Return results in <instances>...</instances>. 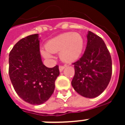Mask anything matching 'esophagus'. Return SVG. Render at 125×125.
Returning <instances> with one entry per match:
<instances>
[{"label":"esophagus","instance_id":"obj_1","mask_svg":"<svg viewBox=\"0 0 125 125\" xmlns=\"http://www.w3.org/2000/svg\"><path fill=\"white\" fill-rule=\"evenodd\" d=\"M64 68L65 66H63V65H60V66H59V70H60V72H62V71L64 69Z\"/></svg>","mask_w":125,"mask_h":125}]
</instances>
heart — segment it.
I'll return each instance as SVG.
<instances>
[{
    "label": "heart",
    "instance_id": "1",
    "mask_svg": "<svg viewBox=\"0 0 125 125\" xmlns=\"http://www.w3.org/2000/svg\"><path fill=\"white\" fill-rule=\"evenodd\" d=\"M47 51H42L45 58L52 57L51 54L60 52V57L64 62H71L80 56L83 48V40L76 32H66L49 40L45 45Z\"/></svg>",
    "mask_w": 125,
    "mask_h": 125
}]
</instances>
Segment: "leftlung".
<instances>
[{"instance_id":"left-lung-1","label":"left lung","mask_w":125,"mask_h":125,"mask_svg":"<svg viewBox=\"0 0 125 125\" xmlns=\"http://www.w3.org/2000/svg\"><path fill=\"white\" fill-rule=\"evenodd\" d=\"M85 51L76 62L71 82L75 91L86 98H95L104 91L110 81L112 63L102 38L89 31Z\"/></svg>"}]
</instances>
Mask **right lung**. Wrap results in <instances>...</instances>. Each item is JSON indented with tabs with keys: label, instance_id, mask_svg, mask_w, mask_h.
Listing matches in <instances>:
<instances>
[{
	"label": "right lung",
	"instance_id": "add662e5",
	"mask_svg": "<svg viewBox=\"0 0 125 125\" xmlns=\"http://www.w3.org/2000/svg\"><path fill=\"white\" fill-rule=\"evenodd\" d=\"M59 74L58 65L49 68L42 62L38 34L19 40L10 52L11 82L17 95L26 103L40 105L49 100Z\"/></svg>",
	"mask_w": 125,
	"mask_h": 125
}]
</instances>
